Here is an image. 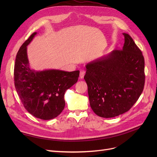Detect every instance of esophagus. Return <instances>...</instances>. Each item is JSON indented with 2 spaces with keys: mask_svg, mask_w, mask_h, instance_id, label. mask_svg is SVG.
<instances>
[{
  "mask_svg": "<svg viewBox=\"0 0 157 157\" xmlns=\"http://www.w3.org/2000/svg\"><path fill=\"white\" fill-rule=\"evenodd\" d=\"M85 73H86V72H85L84 70H80V78H81V79L83 78Z\"/></svg>",
  "mask_w": 157,
  "mask_h": 157,
  "instance_id": "1",
  "label": "esophagus"
}]
</instances>
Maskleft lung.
<instances>
[{
  "instance_id": "8db88e82",
  "label": "left lung",
  "mask_w": 157,
  "mask_h": 157,
  "mask_svg": "<svg viewBox=\"0 0 157 157\" xmlns=\"http://www.w3.org/2000/svg\"><path fill=\"white\" fill-rule=\"evenodd\" d=\"M122 50L86 65L90 107L97 115L112 118L129 111L145 85V61L140 49L126 33Z\"/></svg>"
}]
</instances>
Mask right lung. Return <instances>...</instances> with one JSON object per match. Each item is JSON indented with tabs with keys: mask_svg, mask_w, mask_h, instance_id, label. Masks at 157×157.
<instances>
[{
	"mask_svg": "<svg viewBox=\"0 0 157 157\" xmlns=\"http://www.w3.org/2000/svg\"><path fill=\"white\" fill-rule=\"evenodd\" d=\"M36 34L33 33L19 50L14 65V84L26 110L42 120L58 117L65 105L66 90L77 82L79 71L50 69L36 71L29 67L27 46Z\"/></svg>",
	"mask_w": 157,
	"mask_h": 157,
	"instance_id": "right-lung-1",
	"label": "right lung"
}]
</instances>
